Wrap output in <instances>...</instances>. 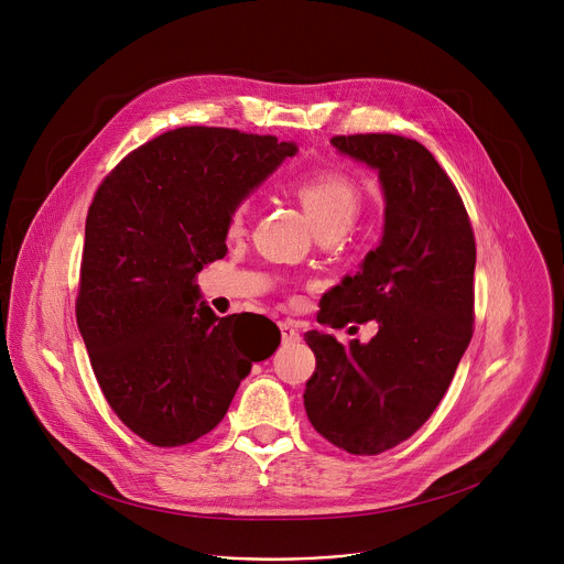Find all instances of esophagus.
I'll return each mask as SVG.
<instances>
[{"label": "esophagus", "instance_id": "obj_1", "mask_svg": "<svg viewBox=\"0 0 564 564\" xmlns=\"http://www.w3.org/2000/svg\"><path fill=\"white\" fill-rule=\"evenodd\" d=\"M279 328H281L283 344H299V341H301V333H299V328L292 324V321H281Z\"/></svg>", "mask_w": 564, "mask_h": 564}]
</instances>
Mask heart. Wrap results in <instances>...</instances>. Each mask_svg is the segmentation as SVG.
<instances>
[{
  "label": "heart",
  "instance_id": "1",
  "mask_svg": "<svg viewBox=\"0 0 564 564\" xmlns=\"http://www.w3.org/2000/svg\"><path fill=\"white\" fill-rule=\"evenodd\" d=\"M294 194L318 231L344 234L361 209V189L337 167H321L294 181ZM250 214V200L236 198L227 209V229L238 231Z\"/></svg>",
  "mask_w": 564,
  "mask_h": 564
}]
</instances>
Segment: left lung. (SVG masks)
<instances>
[{
  "label": "left lung",
  "mask_w": 564,
  "mask_h": 564,
  "mask_svg": "<svg viewBox=\"0 0 564 564\" xmlns=\"http://www.w3.org/2000/svg\"><path fill=\"white\" fill-rule=\"evenodd\" d=\"M379 172L386 225L361 272L321 299V326L377 321L368 341L305 333L316 368L303 406L314 431L352 455H379L433 415L473 337L475 234L464 200L433 153L394 133L335 135Z\"/></svg>",
  "instance_id": "8db88e82"
}]
</instances>
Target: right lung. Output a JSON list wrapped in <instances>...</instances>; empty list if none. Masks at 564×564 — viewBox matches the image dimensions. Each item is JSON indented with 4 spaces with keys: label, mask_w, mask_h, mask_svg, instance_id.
<instances>
[{
    "label": "right lung",
    "mask_w": 564,
    "mask_h": 564,
    "mask_svg": "<svg viewBox=\"0 0 564 564\" xmlns=\"http://www.w3.org/2000/svg\"><path fill=\"white\" fill-rule=\"evenodd\" d=\"M276 135L178 127L127 153L87 214L75 316L118 420L176 448L214 431L276 337L243 348L236 314L196 303L198 272L227 252V209L285 155ZM265 318V316H263Z\"/></svg>",
    "instance_id": "1"
}]
</instances>
